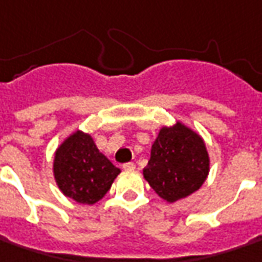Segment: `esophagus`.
Masks as SVG:
<instances>
[{"label": "esophagus", "mask_w": 262, "mask_h": 262, "mask_svg": "<svg viewBox=\"0 0 262 262\" xmlns=\"http://www.w3.org/2000/svg\"><path fill=\"white\" fill-rule=\"evenodd\" d=\"M123 169H124V171H135V169H136V165H135L133 162H127V164L123 165Z\"/></svg>", "instance_id": "obj_1"}]
</instances>
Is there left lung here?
Instances as JSON below:
<instances>
[{"instance_id":"obj_1","label":"left lung","mask_w":262,"mask_h":262,"mask_svg":"<svg viewBox=\"0 0 262 262\" xmlns=\"http://www.w3.org/2000/svg\"><path fill=\"white\" fill-rule=\"evenodd\" d=\"M209 171L210 158L203 138L183 122H176L159 129L143 177L161 199L176 203L195 193Z\"/></svg>"}]
</instances>
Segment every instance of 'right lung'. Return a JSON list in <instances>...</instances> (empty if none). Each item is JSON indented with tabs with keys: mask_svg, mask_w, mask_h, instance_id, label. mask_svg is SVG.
Masks as SVG:
<instances>
[{
	"mask_svg": "<svg viewBox=\"0 0 262 262\" xmlns=\"http://www.w3.org/2000/svg\"><path fill=\"white\" fill-rule=\"evenodd\" d=\"M120 174L101 154L90 133L75 130L55 150L53 177L59 190L81 204H95L101 200Z\"/></svg>",
	"mask_w": 262,
	"mask_h": 262,
	"instance_id": "obj_1",
	"label": "right lung"
}]
</instances>
